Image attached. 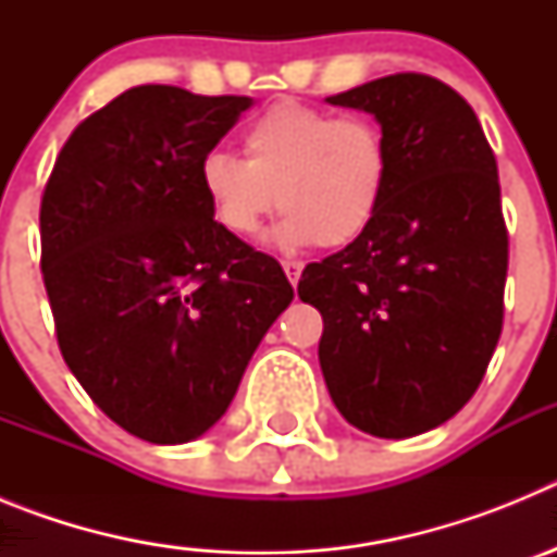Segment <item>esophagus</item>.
Wrapping results in <instances>:
<instances>
[{
  "label": "esophagus",
  "mask_w": 557,
  "mask_h": 557,
  "mask_svg": "<svg viewBox=\"0 0 557 557\" xmlns=\"http://www.w3.org/2000/svg\"><path fill=\"white\" fill-rule=\"evenodd\" d=\"M282 268H284V273H287V278H289V284H298V278H301V270H304V264L301 262H293V259H287V262H282Z\"/></svg>",
  "instance_id": "obj_1"
}]
</instances>
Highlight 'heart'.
<instances>
[{"instance_id": "b5f03b06", "label": "heart", "mask_w": 557, "mask_h": 557, "mask_svg": "<svg viewBox=\"0 0 557 557\" xmlns=\"http://www.w3.org/2000/svg\"><path fill=\"white\" fill-rule=\"evenodd\" d=\"M245 161L211 152L200 189L228 234L253 239L278 206L287 218L273 239L282 248H343L376 220L391 178L382 127L366 116H337L282 100L243 133Z\"/></svg>"}]
</instances>
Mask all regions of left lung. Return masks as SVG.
Returning <instances> with one entry per match:
<instances>
[{"label": "left lung", "mask_w": 557, "mask_h": 557, "mask_svg": "<svg viewBox=\"0 0 557 557\" xmlns=\"http://www.w3.org/2000/svg\"><path fill=\"white\" fill-rule=\"evenodd\" d=\"M329 106L379 122L391 178L366 234L298 282L323 314L318 346L339 416L376 437L449 421L502 334L508 228L496 159L474 108L430 75L379 77Z\"/></svg>", "instance_id": "8db88e82"}]
</instances>
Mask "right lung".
Returning <instances> with one entry per match:
<instances>
[{"label": "right lung", "instance_id": "add662e5", "mask_svg": "<svg viewBox=\"0 0 557 557\" xmlns=\"http://www.w3.org/2000/svg\"><path fill=\"white\" fill-rule=\"evenodd\" d=\"M250 97L136 86L75 127L41 198V273L69 371L111 421L189 444L228 410L293 287L214 220L200 164Z\"/></svg>", "mask_w": 557, "mask_h": 557}]
</instances>
